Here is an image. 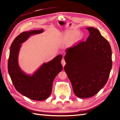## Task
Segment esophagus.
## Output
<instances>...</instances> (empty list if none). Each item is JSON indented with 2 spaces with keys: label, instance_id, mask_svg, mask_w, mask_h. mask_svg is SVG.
Returning a JSON list of instances; mask_svg holds the SVG:
<instances>
[{
  "label": "esophagus",
  "instance_id": "esophagus-1",
  "mask_svg": "<svg viewBox=\"0 0 120 120\" xmlns=\"http://www.w3.org/2000/svg\"><path fill=\"white\" fill-rule=\"evenodd\" d=\"M61 64H62V66L63 67H64V65H65V64H66V63H65V60H64V59H62V60H61Z\"/></svg>",
  "mask_w": 120,
  "mask_h": 120
}]
</instances>
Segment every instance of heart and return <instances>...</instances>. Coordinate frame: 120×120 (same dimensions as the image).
Masks as SVG:
<instances>
[{"label": "heart", "mask_w": 120, "mask_h": 120, "mask_svg": "<svg viewBox=\"0 0 120 120\" xmlns=\"http://www.w3.org/2000/svg\"><path fill=\"white\" fill-rule=\"evenodd\" d=\"M82 38V34L80 32L76 31V30L69 29L63 32L62 35V40L64 42H67L68 41L74 43L78 42Z\"/></svg>", "instance_id": "obj_1"}]
</instances>
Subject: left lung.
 <instances>
[{
    "mask_svg": "<svg viewBox=\"0 0 120 120\" xmlns=\"http://www.w3.org/2000/svg\"><path fill=\"white\" fill-rule=\"evenodd\" d=\"M86 41L66 49L64 71L74 93L81 98L95 95L106 85L112 65L108 41L93 27Z\"/></svg>",
    "mask_w": 120,
    "mask_h": 120,
    "instance_id": "8db88e82",
    "label": "left lung"
}]
</instances>
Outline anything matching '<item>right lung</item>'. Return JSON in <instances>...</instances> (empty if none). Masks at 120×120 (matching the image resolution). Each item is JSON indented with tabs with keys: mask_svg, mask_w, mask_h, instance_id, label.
<instances>
[{
	"mask_svg": "<svg viewBox=\"0 0 120 120\" xmlns=\"http://www.w3.org/2000/svg\"><path fill=\"white\" fill-rule=\"evenodd\" d=\"M43 29L21 33L13 41L10 47L8 68L14 87L19 93L32 100L43 101L49 97L52 91L53 80L62 71V58L59 55L52 60L44 63L32 75L23 72L18 63V56L21 44L32 34L43 32Z\"/></svg>",
	"mask_w": 120,
	"mask_h": 120,
	"instance_id": "right-lung-1",
	"label": "right lung"
}]
</instances>
